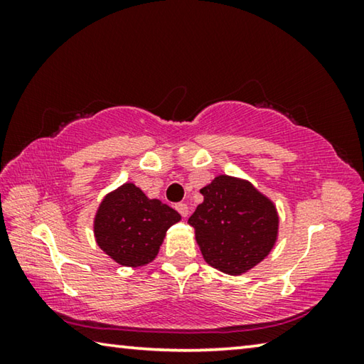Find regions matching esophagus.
<instances>
[{
    "label": "esophagus",
    "instance_id": "obj_1",
    "mask_svg": "<svg viewBox=\"0 0 364 364\" xmlns=\"http://www.w3.org/2000/svg\"><path fill=\"white\" fill-rule=\"evenodd\" d=\"M175 208L178 210V213L181 215V217H188L189 208H188V205H186V204H183V202H180V204H176V205H175Z\"/></svg>",
    "mask_w": 364,
    "mask_h": 364
}]
</instances>
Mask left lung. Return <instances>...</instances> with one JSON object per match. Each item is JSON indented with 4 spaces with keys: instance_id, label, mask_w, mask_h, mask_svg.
Here are the masks:
<instances>
[{
    "instance_id": "left-lung-1",
    "label": "left lung",
    "mask_w": 364,
    "mask_h": 364,
    "mask_svg": "<svg viewBox=\"0 0 364 364\" xmlns=\"http://www.w3.org/2000/svg\"><path fill=\"white\" fill-rule=\"evenodd\" d=\"M204 202L188 223L204 260L226 274H242L267 257L278 237L273 202L249 181L220 175L200 189Z\"/></svg>"
}]
</instances>
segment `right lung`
Listing matches in <instances>:
<instances>
[{"mask_svg": "<svg viewBox=\"0 0 364 364\" xmlns=\"http://www.w3.org/2000/svg\"><path fill=\"white\" fill-rule=\"evenodd\" d=\"M180 220L173 208L125 183L102 199L95 218V237L117 263L143 267L156 258L167 230Z\"/></svg>", "mask_w": 364, "mask_h": 364, "instance_id": "add662e5", "label": "right lung"}]
</instances>
